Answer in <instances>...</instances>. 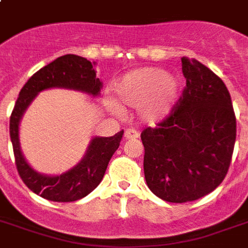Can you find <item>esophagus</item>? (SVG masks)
I'll return each mask as SVG.
<instances>
[{"label":"esophagus","mask_w":248,"mask_h":248,"mask_svg":"<svg viewBox=\"0 0 248 248\" xmlns=\"http://www.w3.org/2000/svg\"><path fill=\"white\" fill-rule=\"evenodd\" d=\"M139 138V131H136L135 128H127L124 131V139H138Z\"/></svg>","instance_id":"esophagus-1"}]
</instances>
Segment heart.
<instances>
[{
    "label": "heart",
    "mask_w": 248,
    "mask_h": 248,
    "mask_svg": "<svg viewBox=\"0 0 248 248\" xmlns=\"http://www.w3.org/2000/svg\"><path fill=\"white\" fill-rule=\"evenodd\" d=\"M177 96L179 81L157 68L131 72L116 85L117 104L140 109L141 120L151 124L162 121L171 112Z\"/></svg>",
    "instance_id": "obj_1"
}]
</instances>
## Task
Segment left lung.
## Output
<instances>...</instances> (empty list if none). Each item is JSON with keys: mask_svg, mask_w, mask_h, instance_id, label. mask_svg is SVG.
<instances>
[{"mask_svg": "<svg viewBox=\"0 0 248 248\" xmlns=\"http://www.w3.org/2000/svg\"><path fill=\"white\" fill-rule=\"evenodd\" d=\"M186 79L169 116L141 132L144 175L163 201L185 203L215 190L232 162L237 122L231 93L211 69L181 58Z\"/></svg>", "mask_w": 248, "mask_h": 248, "instance_id": "8db88e82", "label": "left lung"}]
</instances>
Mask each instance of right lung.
<instances>
[{
	"label": "right lung",
	"mask_w": 248,
	"mask_h": 248,
	"mask_svg": "<svg viewBox=\"0 0 248 248\" xmlns=\"http://www.w3.org/2000/svg\"><path fill=\"white\" fill-rule=\"evenodd\" d=\"M51 87L78 90L96 96L101 89V82L96 78V72L90 60L72 54L60 56L36 72L20 90L10 116V138L15 165L23 183L33 193L54 202H75L90 194L100 184L109 161L120 147L124 130L110 138H95L91 140L85 158L59 176H46L36 172L21 155L19 122L37 93Z\"/></svg>",
	"instance_id": "add662e5"
}]
</instances>
